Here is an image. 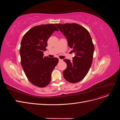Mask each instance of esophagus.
Returning <instances> with one entry per match:
<instances>
[{
	"mask_svg": "<svg viewBox=\"0 0 120 120\" xmlns=\"http://www.w3.org/2000/svg\"><path fill=\"white\" fill-rule=\"evenodd\" d=\"M59 61H62V60H61L60 59H59Z\"/></svg>",
	"mask_w": 120,
	"mask_h": 120,
	"instance_id": "obj_1",
	"label": "esophagus"
}]
</instances>
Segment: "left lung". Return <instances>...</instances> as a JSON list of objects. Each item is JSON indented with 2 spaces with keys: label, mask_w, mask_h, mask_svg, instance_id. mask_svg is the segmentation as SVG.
Segmentation results:
<instances>
[{
  "label": "left lung",
  "mask_w": 120,
  "mask_h": 120,
  "mask_svg": "<svg viewBox=\"0 0 120 120\" xmlns=\"http://www.w3.org/2000/svg\"><path fill=\"white\" fill-rule=\"evenodd\" d=\"M59 30L67 39L68 45L75 54L72 60L64 59L67 68L63 71L68 82L77 83L85 77L91 66L94 45L89 31L77 23H56Z\"/></svg>",
  "instance_id": "left-lung-1"
}]
</instances>
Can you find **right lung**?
<instances>
[{
    "label": "right lung",
    "mask_w": 120,
    "mask_h": 120,
    "mask_svg": "<svg viewBox=\"0 0 120 120\" xmlns=\"http://www.w3.org/2000/svg\"><path fill=\"white\" fill-rule=\"evenodd\" d=\"M59 31L54 24H42L30 29L22 38L19 50L21 64L28 79L40 88L48 86L59 59L43 56L47 41L54 31Z\"/></svg>",
    "instance_id": "right-lung-1"
}]
</instances>
